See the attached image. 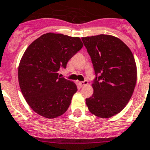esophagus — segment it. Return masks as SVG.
<instances>
[{"label":"esophagus","mask_w":150,"mask_h":150,"mask_svg":"<svg viewBox=\"0 0 150 150\" xmlns=\"http://www.w3.org/2000/svg\"><path fill=\"white\" fill-rule=\"evenodd\" d=\"M88 81H87V80H85V81H80L79 84H80V85H81V87H84L85 86V85H88Z\"/></svg>","instance_id":"1"}]
</instances>
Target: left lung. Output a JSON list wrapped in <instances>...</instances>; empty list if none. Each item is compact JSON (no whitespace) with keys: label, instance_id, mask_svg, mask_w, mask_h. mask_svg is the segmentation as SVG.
Here are the masks:
<instances>
[{"label":"left lung","instance_id":"obj_1","mask_svg":"<svg viewBox=\"0 0 150 150\" xmlns=\"http://www.w3.org/2000/svg\"><path fill=\"white\" fill-rule=\"evenodd\" d=\"M95 73L94 93L86 98L91 114L108 118L120 113L131 98L137 82L132 52L120 39L110 35L81 38Z\"/></svg>","mask_w":150,"mask_h":150}]
</instances>
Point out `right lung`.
<instances>
[{"label": "right lung", "mask_w": 150, "mask_h": 150, "mask_svg": "<svg viewBox=\"0 0 150 150\" xmlns=\"http://www.w3.org/2000/svg\"><path fill=\"white\" fill-rule=\"evenodd\" d=\"M83 46L79 37L48 33L36 39L23 53L18 68L20 88L27 104L40 115L63 114L77 86L61 78L59 71Z\"/></svg>", "instance_id": "add662e5"}]
</instances>
